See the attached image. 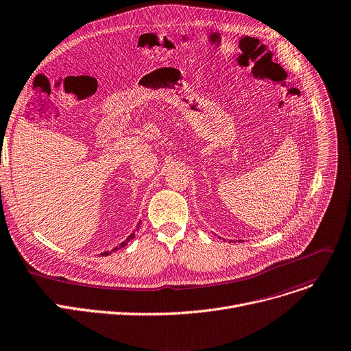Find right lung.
<instances>
[{
	"instance_id": "obj_1",
	"label": "right lung",
	"mask_w": 351,
	"mask_h": 351,
	"mask_svg": "<svg viewBox=\"0 0 351 351\" xmlns=\"http://www.w3.org/2000/svg\"><path fill=\"white\" fill-rule=\"evenodd\" d=\"M134 236H135V232H132V234H131V236H130V237H128V239H127V241H124V243H121V247H124V245H127V243H128V241H130V240H131V239H134ZM115 250H117V248H114V250H111V251H106V252H103V254H101V256H103V255H110V254H111V252H112V251H115Z\"/></svg>"
}]
</instances>
